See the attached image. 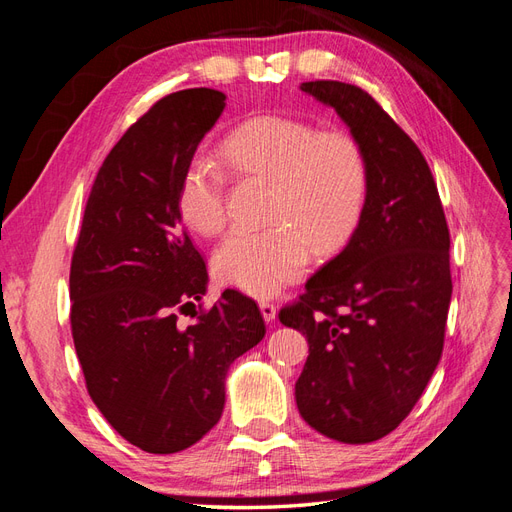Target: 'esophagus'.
I'll return each mask as SVG.
<instances>
[{
    "label": "esophagus",
    "instance_id": "34e87169",
    "mask_svg": "<svg viewBox=\"0 0 512 512\" xmlns=\"http://www.w3.org/2000/svg\"><path fill=\"white\" fill-rule=\"evenodd\" d=\"M260 314L267 322L275 320V305L271 301H260Z\"/></svg>",
    "mask_w": 512,
    "mask_h": 512
}]
</instances>
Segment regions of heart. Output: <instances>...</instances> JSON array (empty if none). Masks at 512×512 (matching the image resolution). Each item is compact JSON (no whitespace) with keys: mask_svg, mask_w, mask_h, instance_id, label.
I'll list each match as a JSON object with an SVG mask.
<instances>
[{"mask_svg":"<svg viewBox=\"0 0 512 512\" xmlns=\"http://www.w3.org/2000/svg\"><path fill=\"white\" fill-rule=\"evenodd\" d=\"M226 164L241 177L271 181L265 230H232L215 247L218 280L254 297H267L305 273L312 247L335 254L359 228L369 198V158L359 138L322 132L286 115H258L222 141ZM228 179L205 156L185 164L177 205L183 222L215 235L228 222Z\"/></svg>","mask_w":512,"mask_h":512,"instance_id":"1","label":"heart"}]
</instances>
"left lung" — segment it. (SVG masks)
Returning a JSON list of instances; mask_svg holds the SVG:
<instances>
[{
	"label": "left lung",
	"mask_w": 512,
	"mask_h": 512,
	"mask_svg": "<svg viewBox=\"0 0 512 512\" xmlns=\"http://www.w3.org/2000/svg\"><path fill=\"white\" fill-rule=\"evenodd\" d=\"M363 143L371 183L348 245L280 309L309 356L294 384L303 421L322 436L367 444L391 433L438 367L453 282L451 235L427 160L356 85L309 81Z\"/></svg>",
	"instance_id": "obj_1"
}]
</instances>
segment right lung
<instances>
[{"label":"right lung","instance_id":"1","mask_svg":"<svg viewBox=\"0 0 512 512\" xmlns=\"http://www.w3.org/2000/svg\"><path fill=\"white\" fill-rule=\"evenodd\" d=\"M224 106L218 89H183L132 123L91 185L72 254L70 324L89 397L153 455L185 451L220 421L230 363L265 337L256 301L237 290L196 307L207 267L177 205L183 168Z\"/></svg>","mask_w":512,"mask_h":512}]
</instances>
